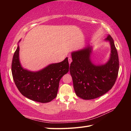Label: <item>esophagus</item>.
Wrapping results in <instances>:
<instances>
[{
	"mask_svg": "<svg viewBox=\"0 0 131 131\" xmlns=\"http://www.w3.org/2000/svg\"><path fill=\"white\" fill-rule=\"evenodd\" d=\"M68 61H69V64H70L71 62H72V58H71V57H69V58H68Z\"/></svg>",
	"mask_w": 131,
	"mask_h": 131,
	"instance_id": "34e87169",
	"label": "esophagus"
}]
</instances>
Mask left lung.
<instances>
[{"instance_id": "left-lung-1", "label": "left lung", "mask_w": 131, "mask_h": 131, "mask_svg": "<svg viewBox=\"0 0 131 131\" xmlns=\"http://www.w3.org/2000/svg\"><path fill=\"white\" fill-rule=\"evenodd\" d=\"M105 40L110 42L111 55L105 65L96 66L92 63L91 47L71 53L73 61L70 73L77 96L82 99L92 100L104 95L112 88L116 82L119 68L117 50L110 35Z\"/></svg>"}]
</instances>
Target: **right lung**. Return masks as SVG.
Wrapping results in <instances>:
<instances>
[{"label":"right lung","instance_id":"right-lung-1","mask_svg":"<svg viewBox=\"0 0 131 131\" xmlns=\"http://www.w3.org/2000/svg\"><path fill=\"white\" fill-rule=\"evenodd\" d=\"M19 49L18 46L12 62V76L17 88L23 96L32 101L41 103L51 101L57 96L61 78L69 70L68 58L39 71L32 72L21 66Z\"/></svg>","mask_w":131,"mask_h":131}]
</instances>
